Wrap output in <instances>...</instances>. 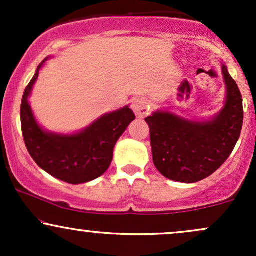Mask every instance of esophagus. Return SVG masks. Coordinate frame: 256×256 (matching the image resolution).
<instances>
[{"label": "esophagus", "mask_w": 256, "mask_h": 256, "mask_svg": "<svg viewBox=\"0 0 256 256\" xmlns=\"http://www.w3.org/2000/svg\"><path fill=\"white\" fill-rule=\"evenodd\" d=\"M132 110L134 112L137 118H144L149 113V104L146 98H138L132 101Z\"/></svg>", "instance_id": "obj_1"}]
</instances>
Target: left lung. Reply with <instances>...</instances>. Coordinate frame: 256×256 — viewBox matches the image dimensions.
Instances as JSON below:
<instances>
[{"instance_id":"left-lung-1","label":"left lung","mask_w":256,"mask_h":256,"mask_svg":"<svg viewBox=\"0 0 256 256\" xmlns=\"http://www.w3.org/2000/svg\"><path fill=\"white\" fill-rule=\"evenodd\" d=\"M222 72L226 101L214 118L194 122L161 110L146 118L152 161L164 177L196 183L213 174L234 150L243 125L242 95L224 64Z\"/></svg>"}]
</instances>
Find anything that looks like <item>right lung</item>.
Instances as JSON below:
<instances>
[{"label": "right lung", "instance_id": "1", "mask_svg": "<svg viewBox=\"0 0 256 256\" xmlns=\"http://www.w3.org/2000/svg\"><path fill=\"white\" fill-rule=\"evenodd\" d=\"M43 61L24 91L20 107L22 131L31 158L52 177L70 184H82L98 178L107 171L113 158L116 140L134 120L128 106L104 114L86 128L73 134L43 130L34 119L28 98Z\"/></svg>", "mask_w": 256, "mask_h": 256}]
</instances>
